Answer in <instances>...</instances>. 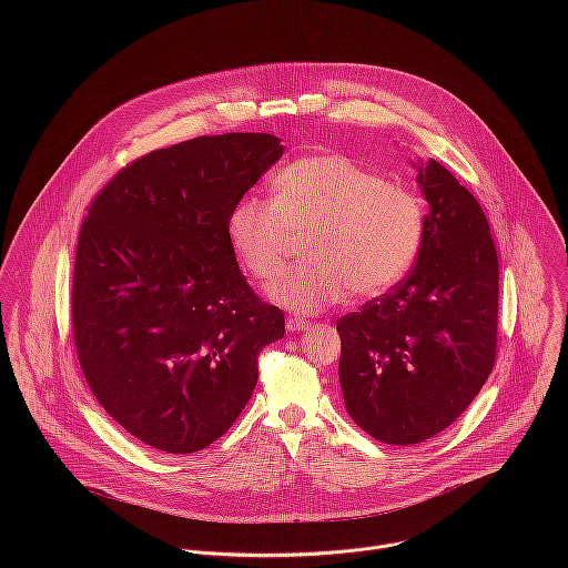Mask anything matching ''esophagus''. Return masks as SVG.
I'll return each instance as SVG.
<instances>
[{"label": "esophagus", "mask_w": 568, "mask_h": 568, "mask_svg": "<svg viewBox=\"0 0 568 568\" xmlns=\"http://www.w3.org/2000/svg\"><path fill=\"white\" fill-rule=\"evenodd\" d=\"M286 327H288L291 332H300V329H308L311 322H306V320H302V317H288Z\"/></svg>", "instance_id": "esophagus-1"}]
</instances>
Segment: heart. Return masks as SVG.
<instances>
[{
  "mask_svg": "<svg viewBox=\"0 0 568 568\" xmlns=\"http://www.w3.org/2000/svg\"><path fill=\"white\" fill-rule=\"evenodd\" d=\"M227 227L257 280H273L306 232L311 260L288 268L268 293L295 313H315L349 288L372 297L400 282L419 251L424 212L408 187L347 155L320 153L284 165L271 199H241Z\"/></svg>",
  "mask_w": 568,
  "mask_h": 568,
  "instance_id": "1",
  "label": "heart"
}]
</instances>
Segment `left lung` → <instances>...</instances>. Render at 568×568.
<instances>
[{"label": "left lung", "mask_w": 568, "mask_h": 568, "mask_svg": "<svg viewBox=\"0 0 568 568\" xmlns=\"http://www.w3.org/2000/svg\"><path fill=\"white\" fill-rule=\"evenodd\" d=\"M430 212L415 266L392 293L338 320V381L349 417L385 444L448 428L496 361L498 255L477 199L430 160L417 165Z\"/></svg>", "instance_id": "left-lung-1"}]
</instances>
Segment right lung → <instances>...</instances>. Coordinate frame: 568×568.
Here are the masks:
<instances>
[{
  "label": "right lung",
  "mask_w": 568,
  "mask_h": 568,
  "mask_svg": "<svg viewBox=\"0 0 568 568\" xmlns=\"http://www.w3.org/2000/svg\"><path fill=\"white\" fill-rule=\"evenodd\" d=\"M284 146L194 138L124 165L82 221L72 327L84 381L140 442L207 448L239 419L284 315L246 284L230 214Z\"/></svg>",
  "instance_id": "1"
}]
</instances>
